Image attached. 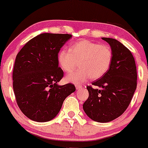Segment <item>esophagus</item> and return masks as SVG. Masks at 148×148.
Returning <instances> with one entry per match:
<instances>
[{
	"instance_id": "esophagus-1",
	"label": "esophagus",
	"mask_w": 148,
	"mask_h": 148,
	"mask_svg": "<svg viewBox=\"0 0 148 148\" xmlns=\"http://www.w3.org/2000/svg\"><path fill=\"white\" fill-rule=\"evenodd\" d=\"M75 87H76V89H80L82 87V85H80V84H76Z\"/></svg>"
}]
</instances>
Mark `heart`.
Instances as JSON below:
<instances>
[{
  "mask_svg": "<svg viewBox=\"0 0 148 148\" xmlns=\"http://www.w3.org/2000/svg\"><path fill=\"white\" fill-rule=\"evenodd\" d=\"M61 68L66 73L74 71L79 62V71L69 74L66 81L79 84L89 78L97 79L108 71L112 61L110 46L87 40L77 41L69 49H62L57 56Z\"/></svg>",
  "mask_w": 148,
  "mask_h": 148,
  "instance_id": "1",
  "label": "heart"
}]
</instances>
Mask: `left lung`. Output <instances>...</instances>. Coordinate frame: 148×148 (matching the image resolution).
Masks as SVG:
<instances>
[{
	"label": "left lung",
	"mask_w": 148,
	"mask_h": 148,
	"mask_svg": "<svg viewBox=\"0 0 148 148\" xmlns=\"http://www.w3.org/2000/svg\"><path fill=\"white\" fill-rule=\"evenodd\" d=\"M110 44L112 61L108 71L86 86L89 97L83 104L86 115L98 122H108L122 115L137 88V69L130 51L114 38H102Z\"/></svg>",
	"instance_id": "8db88e82"
}]
</instances>
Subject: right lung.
<instances>
[{"label": "right lung", "instance_id": "obj_1", "mask_svg": "<svg viewBox=\"0 0 148 148\" xmlns=\"http://www.w3.org/2000/svg\"><path fill=\"white\" fill-rule=\"evenodd\" d=\"M71 37V34H41L18 53L13 71V91L18 106L30 120H51L66 98L75 92L72 84H58L64 76L58 53Z\"/></svg>", "mask_w": 148, "mask_h": 148}]
</instances>
